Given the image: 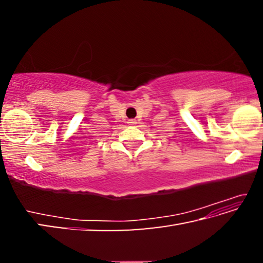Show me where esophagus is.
Wrapping results in <instances>:
<instances>
[{
	"instance_id": "obj_1",
	"label": "esophagus",
	"mask_w": 263,
	"mask_h": 263,
	"mask_svg": "<svg viewBox=\"0 0 263 263\" xmlns=\"http://www.w3.org/2000/svg\"><path fill=\"white\" fill-rule=\"evenodd\" d=\"M128 123H130V125H136L137 121H135V119H131V121H128Z\"/></svg>"
}]
</instances>
